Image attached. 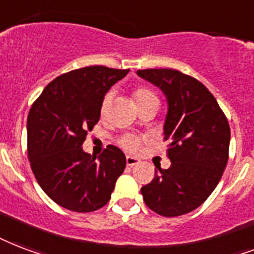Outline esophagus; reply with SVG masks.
<instances>
[{"label":"esophagus","instance_id":"obj_1","mask_svg":"<svg viewBox=\"0 0 254 254\" xmlns=\"http://www.w3.org/2000/svg\"><path fill=\"white\" fill-rule=\"evenodd\" d=\"M140 164V160L135 157H131V156H127V165L130 166V168H133V166L138 165Z\"/></svg>","mask_w":254,"mask_h":254}]
</instances>
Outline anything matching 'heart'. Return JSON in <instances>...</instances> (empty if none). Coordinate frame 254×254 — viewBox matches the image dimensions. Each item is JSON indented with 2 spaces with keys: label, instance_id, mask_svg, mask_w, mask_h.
I'll return each instance as SVG.
<instances>
[{
  "label": "heart",
  "instance_id": "b5f03b06",
  "mask_svg": "<svg viewBox=\"0 0 254 254\" xmlns=\"http://www.w3.org/2000/svg\"><path fill=\"white\" fill-rule=\"evenodd\" d=\"M134 98L135 101H137V104L152 101V100H158L157 96L148 88L137 89L134 92ZM110 101H112V93H106L105 97H104V100H102L101 102V113H104V112L108 109ZM120 145H121L125 150H127V152H135V150L138 149V146H140V140L133 137V135H127V137H124V138L120 140Z\"/></svg>",
  "mask_w": 254,
  "mask_h": 254
}]
</instances>
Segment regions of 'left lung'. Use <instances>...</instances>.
<instances>
[{
	"instance_id": "1",
	"label": "left lung",
	"mask_w": 254,
	"mask_h": 254,
	"mask_svg": "<svg viewBox=\"0 0 254 254\" xmlns=\"http://www.w3.org/2000/svg\"><path fill=\"white\" fill-rule=\"evenodd\" d=\"M160 88L168 112L164 138L169 140V169L157 166L154 179L141 188L149 209L165 217L194 210L217 187L229 153L230 129L216 98L200 81L174 69L137 70Z\"/></svg>"
}]
</instances>
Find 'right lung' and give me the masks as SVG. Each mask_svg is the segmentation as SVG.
Wrapping results in <instances>:
<instances>
[{
	"instance_id": "1",
	"label": "right lung",
	"mask_w": 254,
	"mask_h": 254,
	"mask_svg": "<svg viewBox=\"0 0 254 254\" xmlns=\"http://www.w3.org/2000/svg\"><path fill=\"white\" fill-rule=\"evenodd\" d=\"M129 69L86 66L54 78L30 108L28 154L37 183L52 200L73 212L102 208L110 200L127 158L108 145L98 157L84 152L88 130L98 123L101 102Z\"/></svg>"
}]
</instances>
